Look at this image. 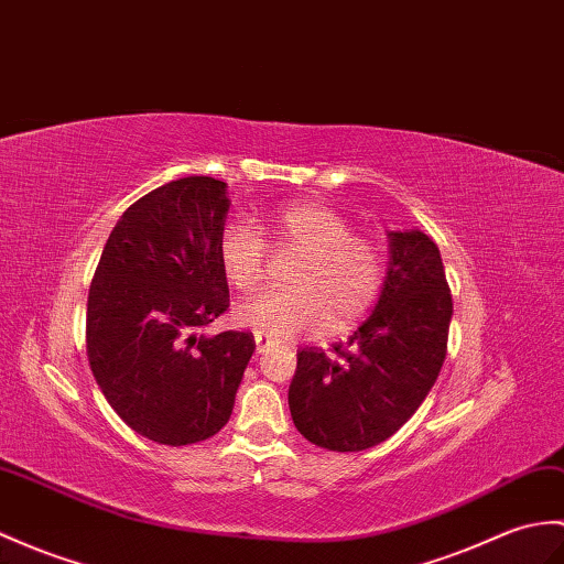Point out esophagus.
Instances as JSON below:
<instances>
[{
    "label": "esophagus",
    "instance_id": "esophagus-1",
    "mask_svg": "<svg viewBox=\"0 0 564 564\" xmlns=\"http://www.w3.org/2000/svg\"><path fill=\"white\" fill-rule=\"evenodd\" d=\"M254 341H257V352H264L267 350V336L264 334H254Z\"/></svg>",
    "mask_w": 564,
    "mask_h": 564
}]
</instances>
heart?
<instances>
[{
  "label": "heart",
  "instance_id": "heart-1",
  "mask_svg": "<svg viewBox=\"0 0 564 564\" xmlns=\"http://www.w3.org/2000/svg\"><path fill=\"white\" fill-rule=\"evenodd\" d=\"M259 229L276 250L303 254L288 273L291 291L247 300L235 310V322L254 334L295 338L344 334L368 317L387 281V252L375 238L358 235L334 206L312 199L281 206ZM260 234L250 223H232L218 240L223 276L240 293L257 291L267 276Z\"/></svg>",
  "mask_w": 564,
  "mask_h": 564
}]
</instances>
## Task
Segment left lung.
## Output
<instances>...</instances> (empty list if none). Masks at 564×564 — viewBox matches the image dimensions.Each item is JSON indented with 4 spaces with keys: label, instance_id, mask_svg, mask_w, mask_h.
Masks as SVG:
<instances>
[{
    "label": "left lung",
    "instance_id": "obj_1",
    "mask_svg": "<svg viewBox=\"0 0 564 564\" xmlns=\"http://www.w3.org/2000/svg\"><path fill=\"white\" fill-rule=\"evenodd\" d=\"M449 322L437 245L421 230H391L387 281L368 322L334 352H297L288 405L300 435L329 452H362L389 440L435 384Z\"/></svg>",
    "mask_w": 564,
    "mask_h": 564
}]
</instances>
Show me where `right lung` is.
I'll list each match as a JSON object with an SVG mask.
<instances>
[{
    "label": "right lung",
    "instance_id": "1",
    "mask_svg": "<svg viewBox=\"0 0 564 564\" xmlns=\"http://www.w3.org/2000/svg\"><path fill=\"white\" fill-rule=\"evenodd\" d=\"M226 182L192 175L149 192L112 228L86 307V356L122 421L170 447L228 423L254 352L250 332L204 336L230 305L218 261Z\"/></svg>",
    "mask_w": 564,
    "mask_h": 564
}]
</instances>
